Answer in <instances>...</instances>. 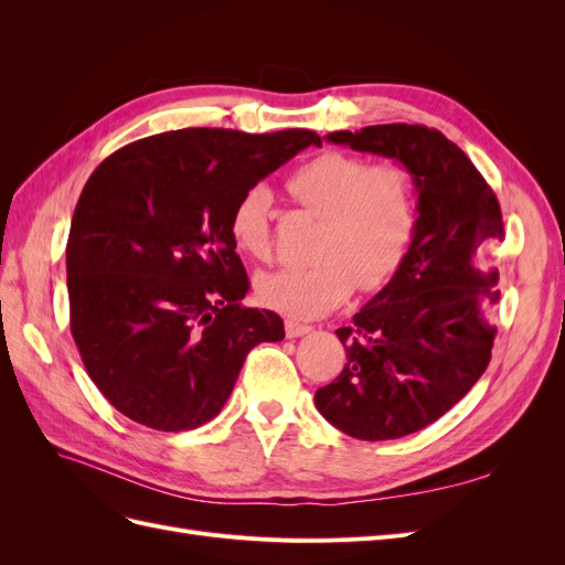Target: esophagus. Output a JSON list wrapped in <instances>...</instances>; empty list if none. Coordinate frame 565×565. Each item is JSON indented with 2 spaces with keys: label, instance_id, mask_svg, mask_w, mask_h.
<instances>
[{
  "label": "esophagus",
  "instance_id": "esophagus-1",
  "mask_svg": "<svg viewBox=\"0 0 565 565\" xmlns=\"http://www.w3.org/2000/svg\"><path fill=\"white\" fill-rule=\"evenodd\" d=\"M285 332L289 339H297V337H303L311 332V324H301L297 320H285Z\"/></svg>",
  "mask_w": 565,
  "mask_h": 565
}]
</instances>
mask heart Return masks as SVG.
<instances>
[{"mask_svg": "<svg viewBox=\"0 0 565 565\" xmlns=\"http://www.w3.org/2000/svg\"><path fill=\"white\" fill-rule=\"evenodd\" d=\"M287 191L322 218L316 264L266 273L256 295L268 309L311 320L344 303L353 287H384L401 268L417 228V188L401 164H372L349 152H322L289 177ZM273 193L252 185L235 200L231 237L254 259L270 256Z\"/></svg>", "mask_w": 565, "mask_h": 565, "instance_id": "heart-1", "label": "heart"}]
</instances>
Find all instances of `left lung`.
<instances>
[{"label":"left lung","instance_id":"1","mask_svg":"<svg viewBox=\"0 0 565 565\" xmlns=\"http://www.w3.org/2000/svg\"><path fill=\"white\" fill-rule=\"evenodd\" d=\"M330 143L401 162L417 188V228L396 276L337 337L339 377L316 391L318 413L361 440L415 434L467 396L490 363L498 270L476 266L504 241L500 202L465 150L438 129L374 125Z\"/></svg>","mask_w":565,"mask_h":565}]
</instances>
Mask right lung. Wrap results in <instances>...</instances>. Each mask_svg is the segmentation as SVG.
<instances>
[{
  "label": "right lung",
  "instance_id": "obj_1",
  "mask_svg": "<svg viewBox=\"0 0 565 565\" xmlns=\"http://www.w3.org/2000/svg\"><path fill=\"white\" fill-rule=\"evenodd\" d=\"M309 129H179L134 141L96 167L77 200L65 268L71 332L98 391L158 431L214 419L247 353L285 337L247 309L249 278L231 237L247 188L299 150Z\"/></svg>",
  "mask_w": 565,
  "mask_h": 565
}]
</instances>
